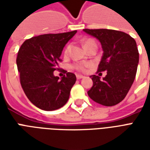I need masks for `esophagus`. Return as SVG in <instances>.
Listing matches in <instances>:
<instances>
[{
	"label": "esophagus",
	"instance_id": "34e87169",
	"mask_svg": "<svg viewBox=\"0 0 150 150\" xmlns=\"http://www.w3.org/2000/svg\"><path fill=\"white\" fill-rule=\"evenodd\" d=\"M76 78H77V79H81L84 78V76L81 75H76Z\"/></svg>",
	"mask_w": 150,
	"mask_h": 150
}]
</instances>
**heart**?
Segmentation results:
<instances>
[{
  "label": "heart",
  "mask_w": 150,
  "mask_h": 150,
  "mask_svg": "<svg viewBox=\"0 0 150 150\" xmlns=\"http://www.w3.org/2000/svg\"><path fill=\"white\" fill-rule=\"evenodd\" d=\"M83 46H84L85 49H87L88 47H89L91 45H96V43L93 39H86L83 42ZM70 50H71V45L69 44L66 47L65 50H64V54H67L70 52ZM89 66H90L89 64H75V65L73 66V67L76 69L77 71H84L86 70V67H88Z\"/></svg>",
  "instance_id": "heart-1"
}]
</instances>
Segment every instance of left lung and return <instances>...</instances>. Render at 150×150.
I'll use <instances>...</instances> for the list:
<instances>
[{
    "label": "left lung",
    "mask_w": 150,
    "mask_h": 150,
    "mask_svg": "<svg viewBox=\"0 0 150 150\" xmlns=\"http://www.w3.org/2000/svg\"><path fill=\"white\" fill-rule=\"evenodd\" d=\"M83 32L100 42L103 55L98 71H107L103 79L98 75L90 77L93 85L88 91L89 97L98 104L113 106L125 99L135 79L139 62L136 41L121 31L99 29Z\"/></svg>",
    "instance_id": "obj_1"
}]
</instances>
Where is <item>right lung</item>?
Returning a JSON list of instances; mask_svg holds the SVG:
<instances>
[{"label": "right lung", "mask_w": 150, "mask_h": 150, "mask_svg": "<svg viewBox=\"0 0 150 150\" xmlns=\"http://www.w3.org/2000/svg\"><path fill=\"white\" fill-rule=\"evenodd\" d=\"M77 31L48 34L25 40L17 57L20 81L25 94L40 109L54 111L64 106L76 81V76L66 71L59 80L54 71L59 67L63 47Z\"/></svg>", "instance_id": "right-lung-1"}]
</instances>
